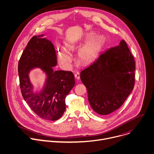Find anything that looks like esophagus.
<instances>
[{
    "label": "esophagus",
    "mask_w": 154,
    "mask_h": 154,
    "mask_svg": "<svg viewBox=\"0 0 154 154\" xmlns=\"http://www.w3.org/2000/svg\"><path fill=\"white\" fill-rule=\"evenodd\" d=\"M75 77L76 79L79 80L80 79V75H79V72H76L75 74Z\"/></svg>",
    "instance_id": "esophagus-1"
}]
</instances>
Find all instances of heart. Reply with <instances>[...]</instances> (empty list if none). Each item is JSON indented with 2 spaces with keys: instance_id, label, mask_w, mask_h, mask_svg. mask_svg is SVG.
Instances as JSON below:
<instances>
[{
  "instance_id": "b5f03b06",
  "label": "heart",
  "mask_w": 154,
  "mask_h": 154,
  "mask_svg": "<svg viewBox=\"0 0 154 154\" xmlns=\"http://www.w3.org/2000/svg\"><path fill=\"white\" fill-rule=\"evenodd\" d=\"M105 44V39L101 35L95 36L94 32L85 33L81 37L68 40L66 47L70 50H78L79 58L83 64H90L98 58ZM61 45L57 47V57L60 63L66 67L72 66L74 59L69 50Z\"/></svg>"
}]
</instances>
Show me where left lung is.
<instances>
[{"label": "left lung", "instance_id": "left-lung-1", "mask_svg": "<svg viewBox=\"0 0 154 154\" xmlns=\"http://www.w3.org/2000/svg\"><path fill=\"white\" fill-rule=\"evenodd\" d=\"M135 63L126 42L109 48L81 72L91 108L101 115L118 109L133 90Z\"/></svg>", "mask_w": 154, "mask_h": 154}]
</instances>
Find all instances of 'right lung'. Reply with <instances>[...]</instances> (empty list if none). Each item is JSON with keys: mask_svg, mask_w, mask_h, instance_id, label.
<instances>
[{"mask_svg": "<svg viewBox=\"0 0 154 154\" xmlns=\"http://www.w3.org/2000/svg\"><path fill=\"white\" fill-rule=\"evenodd\" d=\"M44 35L34 36L28 42L18 64L20 87L23 99L35 113L42 119L55 121L65 112L66 98L75 84L72 72L54 71L57 57L51 42ZM40 68L46 75L40 91L34 90L30 72Z\"/></svg>", "mask_w": 154, "mask_h": 154, "instance_id": "add662e5", "label": "right lung"}]
</instances>
